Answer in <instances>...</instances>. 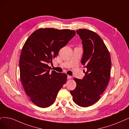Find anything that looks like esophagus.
Masks as SVG:
<instances>
[{
  "label": "esophagus",
  "instance_id": "1",
  "mask_svg": "<svg viewBox=\"0 0 129 129\" xmlns=\"http://www.w3.org/2000/svg\"><path fill=\"white\" fill-rule=\"evenodd\" d=\"M72 78V77H71V76H70V75H68V79H71Z\"/></svg>",
  "mask_w": 129,
  "mask_h": 129
}]
</instances>
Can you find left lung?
Wrapping results in <instances>:
<instances>
[{"instance_id": "1", "label": "left lung", "mask_w": 129, "mask_h": 129, "mask_svg": "<svg viewBox=\"0 0 129 129\" xmlns=\"http://www.w3.org/2000/svg\"><path fill=\"white\" fill-rule=\"evenodd\" d=\"M82 40L83 55L81 63L87 68L83 78H74L77 87L71 94L78 105L87 107L101 98L109 82L111 59L109 52L100 36L92 31H76Z\"/></svg>"}]
</instances>
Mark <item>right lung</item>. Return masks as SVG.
Instances as JSON below:
<instances>
[{
  "instance_id": "right-lung-1",
  "label": "right lung",
  "mask_w": 129,
  "mask_h": 129,
  "mask_svg": "<svg viewBox=\"0 0 129 129\" xmlns=\"http://www.w3.org/2000/svg\"><path fill=\"white\" fill-rule=\"evenodd\" d=\"M75 31L39 28L28 38L20 58V78L26 93L36 105L50 106L66 83L67 74L52 71L48 65L75 36Z\"/></svg>"
}]
</instances>
